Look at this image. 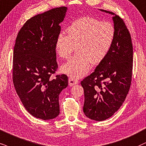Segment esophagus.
Listing matches in <instances>:
<instances>
[{
	"instance_id": "esophagus-1",
	"label": "esophagus",
	"mask_w": 146,
	"mask_h": 146,
	"mask_svg": "<svg viewBox=\"0 0 146 146\" xmlns=\"http://www.w3.org/2000/svg\"><path fill=\"white\" fill-rule=\"evenodd\" d=\"M79 83V81L77 80L74 78H72V77H70L69 79V84L70 86H73L75 84H77Z\"/></svg>"
}]
</instances>
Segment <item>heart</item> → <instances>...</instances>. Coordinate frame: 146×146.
<instances>
[{"label": "heart", "mask_w": 146, "mask_h": 146, "mask_svg": "<svg viewBox=\"0 0 146 146\" xmlns=\"http://www.w3.org/2000/svg\"><path fill=\"white\" fill-rule=\"evenodd\" d=\"M67 36H57L54 48L60 58H69L75 48L77 54L61 67L62 73L72 78H80L89 71L91 63L98 64L106 58L113 44L115 29L109 22L84 17L73 22L67 29Z\"/></svg>", "instance_id": "obj_1"}]
</instances>
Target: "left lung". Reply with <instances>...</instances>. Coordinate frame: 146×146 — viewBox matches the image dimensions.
<instances>
[{"label":"left lung","instance_id":"left-lung-1","mask_svg":"<svg viewBox=\"0 0 146 146\" xmlns=\"http://www.w3.org/2000/svg\"><path fill=\"white\" fill-rule=\"evenodd\" d=\"M112 15L115 36L109 52L94 72L81 82L84 90L85 115L96 121H104L124 102L131 82L133 45L131 35L122 19Z\"/></svg>","mask_w":146,"mask_h":146}]
</instances>
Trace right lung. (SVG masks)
<instances>
[{"mask_svg": "<svg viewBox=\"0 0 146 146\" xmlns=\"http://www.w3.org/2000/svg\"><path fill=\"white\" fill-rule=\"evenodd\" d=\"M67 10L66 7H58L27 20L14 46L15 88L27 111L44 121L59 114V94L68 86L66 75L51 78L58 67L55 42Z\"/></svg>", "mask_w": 146, "mask_h": 146, "instance_id": "add662e5", "label": "right lung"}]
</instances>
